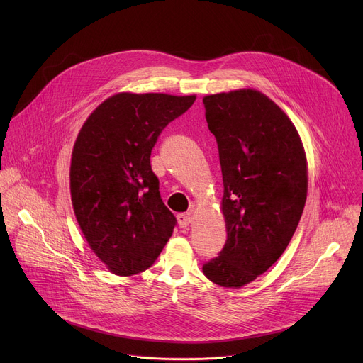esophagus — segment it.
Returning <instances> with one entry per match:
<instances>
[{"label": "esophagus", "instance_id": "1", "mask_svg": "<svg viewBox=\"0 0 363 363\" xmlns=\"http://www.w3.org/2000/svg\"><path fill=\"white\" fill-rule=\"evenodd\" d=\"M177 220H178V224H179L181 228H185L192 223V217L189 214H179L177 217Z\"/></svg>", "mask_w": 363, "mask_h": 363}]
</instances>
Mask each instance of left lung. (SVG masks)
Here are the masks:
<instances>
[{
    "instance_id": "1",
    "label": "left lung",
    "mask_w": 363,
    "mask_h": 363,
    "mask_svg": "<svg viewBox=\"0 0 363 363\" xmlns=\"http://www.w3.org/2000/svg\"><path fill=\"white\" fill-rule=\"evenodd\" d=\"M223 172L227 241L203 264L213 283L240 289L287 248L307 196V160L290 118L264 93L238 89L202 99Z\"/></svg>"
}]
</instances>
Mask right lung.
Listing matches in <instances>:
<instances>
[{
	"label": "right lung",
	"instance_id": "right-lung-1",
	"mask_svg": "<svg viewBox=\"0 0 363 363\" xmlns=\"http://www.w3.org/2000/svg\"><path fill=\"white\" fill-rule=\"evenodd\" d=\"M195 99L121 91L100 103L76 138L70 162L74 216L91 251L116 276L149 269L172 235L177 220L161 199L150 152Z\"/></svg>",
	"mask_w": 363,
	"mask_h": 363
}]
</instances>
